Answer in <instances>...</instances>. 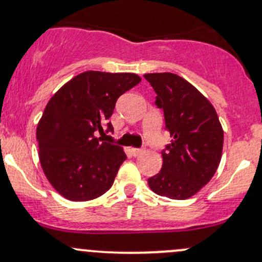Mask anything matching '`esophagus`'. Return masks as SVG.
Returning a JSON list of instances; mask_svg holds the SVG:
<instances>
[{
  "mask_svg": "<svg viewBox=\"0 0 262 262\" xmlns=\"http://www.w3.org/2000/svg\"><path fill=\"white\" fill-rule=\"evenodd\" d=\"M132 153H133L134 157H138V155L144 153V150H143V149H139V148H133L132 149Z\"/></svg>",
  "mask_w": 262,
  "mask_h": 262,
  "instance_id": "obj_1",
  "label": "esophagus"
}]
</instances>
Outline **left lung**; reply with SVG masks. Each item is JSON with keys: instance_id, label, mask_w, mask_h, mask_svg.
Returning a JSON list of instances; mask_svg holds the SVG:
<instances>
[{"instance_id": "obj_1", "label": "left lung", "mask_w": 262, "mask_h": 262, "mask_svg": "<svg viewBox=\"0 0 262 262\" xmlns=\"http://www.w3.org/2000/svg\"><path fill=\"white\" fill-rule=\"evenodd\" d=\"M171 143L162 151L163 168L149 178L155 194L185 200L206 185L221 160L224 130L216 111L194 85L178 74L148 73Z\"/></svg>"}]
</instances>
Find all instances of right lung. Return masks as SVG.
<instances>
[{
  "mask_svg": "<svg viewBox=\"0 0 262 262\" xmlns=\"http://www.w3.org/2000/svg\"><path fill=\"white\" fill-rule=\"evenodd\" d=\"M142 80L136 73L88 71L62 85L37 125L39 162L57 192L88 201L111 189L126 155L98 134L113 130L108 119L117 99Z\"/></svg>",
  "mask_w": 262,
  "mask_h": 262,
  "instance_id": "1",
  "label": "right lung"
}]
</instances>
